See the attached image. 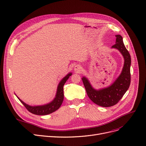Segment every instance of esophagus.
Returning <instances> with one entry per match:
<instances>
[{
	"label": "esophagus",
	"mask_w": 146,
	"mask_h": 146,
	"mask_svg": "<svg viewBox=\"0 0 146 146\" xmlns=\"http://www.w3.org/2000/svg\"><path fill=\"white\" fill-rule=\"evenodd\" d=\"M82 70V68L81 67V65H75V67H74V71L76 72H80Z\"/></svg>",
	"instance_id": "34e87169"
}]
</instances>
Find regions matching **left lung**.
<instances>
[{"instance_id": "1", "label": "left lung", "mask_w": 146, "mask_h": 146, "mask_svg": "<svg viewBox=\"0 0 146 146\" xmlns=\"http://www.w3.org/2000/svg\"><path fill=\"white\" fill-rule=\"evenodd\" d=\"M115 37V44L111 48L118 49L124 59L122 71L117 80L110 86L97 90L92 87L86 77L84 76L82 78L90 100L97 105L103 107H111L117 104L129 88L131 82L130 55L124 44L122 36L117 35Z\"/></svg>"}]
</instances>
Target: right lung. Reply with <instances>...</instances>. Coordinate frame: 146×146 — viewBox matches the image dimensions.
Instances as JSON below:
<instances>
[{
  "instance_id": "1",
  "label": "right lung",
  "mask_w": 146,
  "mask_h": 146,
  "mask_svg": "<svg viewBox=\"0 0 146 146\" xmlns=\"http://www.w3.org/2000/svg\"><path fill=\"white\" fill-rule=\"evenodd\" d=\"M72 73L70 72L64 78L60 81L58 85L56 94L55 98L52 101H51L49 103L44 105V106H31L23 102L20 98L18 97V98L19 101L23 104L30 113L39 115H44L49 114L52 113L56 110H57L60 107H61L63 100H64V85L68 79L70 78V76H71Z\"/></svg>"
}]
</instances>
